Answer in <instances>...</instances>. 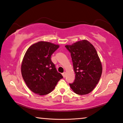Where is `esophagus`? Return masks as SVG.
<instances>
[{"instance_id":"1","label":"esophagus","mask_w":123,"mask_h":123,"mask_svg":"<svg viewBox=\"0 0 123 123\" xmlns=\"http://www.w3.org/2000/svg\"><path fill=\"white\" fill-rule=\"evenodd\" d=\"M62 75H63V76L64 77H65L66 76V73L65 72H64L63 73H62Z\"/></svg>"}]
</instances>
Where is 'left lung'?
Returning a JSON list of instances; mask_svg holds the SVG:
<instances>
[{
    "mask_svg": "<svg viewBox=\"0 0 123 123\" xmlns=\"http://www.w3.org/2000/svg\"><path fill=\"white\" fill-rule=\"evenodd\" d=\"M70 53L75 79L69 84L75 93L84 95L89 93L99 82L102 73L101 62L96 49L86 40L67 45Z\"/></svg>",
    "mask_w": 123,
    "mask_h": 123,
    "instance_id": "obj_1",
    "label": "left lung"
}]
</instances>
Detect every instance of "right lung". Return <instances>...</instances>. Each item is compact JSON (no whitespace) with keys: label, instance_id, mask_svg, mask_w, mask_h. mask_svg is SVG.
<instances>
[{"label":"right lung","instance_id":"1","mask_svg":"<svg viewBox=\"0 0 123 123\" xmlns=\"http://www.w3.org/2000/svg\"><path fill=\"white\" fill-rule=\"evenodd\" d=\"M58 45L41 41L30 46L21 64V74L28 87L39 95L49 93L63 78L51 60Z\"/></svg>","mask_w":123,"mask_h":123}]
</instances>
